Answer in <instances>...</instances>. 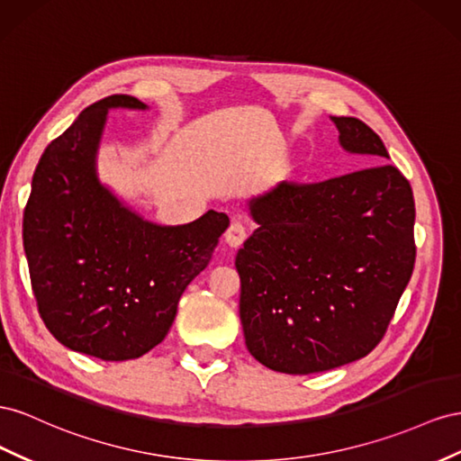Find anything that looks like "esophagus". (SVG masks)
Listing matches in <instances>:
<instances>
[{"label":"esophagus","mask_w":461,"mask_h":461,"mask_svg":"<svg viewBox=\"0 0 461 461\" xmlns=\"http://www.w3.org/2000/svg\"><path fill=\"white\" fill-rule=\"evenodd\" d=\"M245 240H247V230L243 228V223L231 221L228 231L223 233V241H226L230 247L238 249V247H241L245 243Z\"/></svg>","instance_id":"1"}]
</instances>
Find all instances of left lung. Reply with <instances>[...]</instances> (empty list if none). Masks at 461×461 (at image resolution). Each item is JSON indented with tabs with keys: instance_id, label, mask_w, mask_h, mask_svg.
<instances>
[{
	"instance_id": "left-lung-1",
	"label": "left lung",
	"mask_w": 461,
	"mask_h": 461,
	"mask_svg": "<svg viewBox=\"0 0 461 461\" xmlns=\"http://www.w3.org/2000/svg\"><path fill=\"white\" fill-rule=\"evenodd\" d=\"M357 172L282 181L249 201L257 230L235 257L249 353L272 371L311 375L371 353L415 265L411 185L357 117H330Z\"/></svg>"
}]
</instances>
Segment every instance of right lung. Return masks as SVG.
<instances>
[{"label":"right lung","mask_w":461,"mask_h":461,"mask_svg":"<svg viewBox=\"0 0 461 461\" xmlns=\"http://www.w3.org/2000/svg\"><path fill=\"white\" fill-rule=\"evenodd\" d=\"M147 110L113 95L51 140L32 176L23 243L48 330L104 361L137 359L166 338L185 287L212 258L230 218L208 210L183 226L139 216L104 185L96 156L108 112Z\"/></svg>","instance_id":"right-lung-1"}]
</instances>
